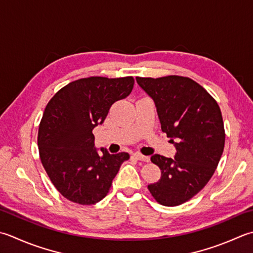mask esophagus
<instances>
[{"mask_svg": "<svg viewBox=\"0 0 253 253\" xmlns=\"http://www.w3.org/2000/svg\"><path fill=\"white\" fill-rule=\"evenodd\" d=\"M133 157H135L137 160L145 161V162H149V160H150V158H149V157H147V156H143V155H141V153H138V152L133 153Z\"/></svg>", "mask_w": 253, "mask_h": 253, "instance_id": "obj_1", "label": "esophagus"}]
</instances>
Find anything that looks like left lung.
<instances>
[{"instance_id": "8db88e82", "label": "left lung", "mask_w": 253, "mask_h": 253, "mask_svg": "<svg viewBox=\"0 0 253 253\" xmlns=\"http://www.w3.org/2000/svg\"><path fill=\"white\" fill-rule=\"evenodd\" d=\"M157 108L161 129L175 147L174 158L153 155L161 170L148 185L165 206H177L196 195L214 174L225 146L220 108L209 92L190 78H136Z\"/></svg>"}]
</instances>
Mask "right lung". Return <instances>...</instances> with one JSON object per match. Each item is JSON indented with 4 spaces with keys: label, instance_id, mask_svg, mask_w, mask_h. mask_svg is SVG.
Listing matches in <instances>:
<instances>
[{
    "label": "right lung",
    "instance_id": "obj_1",
    "mask_svg": "<svg viewBox=\"0 0 253 253\" xmlns=\"http://www.w3.org/2000/svg\"><path fill=\"white\" fill-rule=\"evenodd\" d=\"M133 78L91 77L59 90L44 108L38 130L39 156L49 179L67 200L80 205L100 202L110 191L127 152L111 155L94 145L114 103L132 91Z\"/></svg>",
    "mask_w": 253,
    "mask_h": 253
}]
</instances>
